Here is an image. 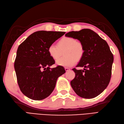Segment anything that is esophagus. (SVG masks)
<instances>
[{"label":"esophagus","mask_w":124,"mask_h":124,"mask_svg":"<svg viewBox=\"0 0 124 124\" xmlns=\"http://www.w3.org/2000/svg\"><path fill=\"white\" fill-rule=\"evenodd\" d=\"M65 70H66V71H68L70 70V69L67 68V67H66V68H65Z\"/></svg>","instance_id":"esophagus-1"}]
</instances>
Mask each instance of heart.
Masks as SVG:
<instances>
[{"label":"heart","instance_id":"b5f03b06","mask_svg":"<svg viewBox=\"0 0 124 124\" xmlns=\"http://www.w3.org/2000/svg\"><path fill=\"white\" fill-rule=\"evenodd\" d=\"M64 57L56 61V64L62 67H69L74 66L77 60L83 58L85 49L83 44L71 37H64L58 41L57 46L50 44L48 47V53L54 60L58 59L62 52Z\"/></svg>","mask_w":124,"mask_h":124}]
</instances>
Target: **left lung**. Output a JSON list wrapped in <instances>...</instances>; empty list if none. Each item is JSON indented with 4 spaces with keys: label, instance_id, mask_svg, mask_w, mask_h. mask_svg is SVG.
Segmentation results:
<instances>
[{
    "label": "left lung",
    "instance_id": "8db88e82",
    "mask_svg": "<svg viewBox=\"0 0 124 124\" xmlns=\"http://www.w3.org/2000/svg\"><path fill=\"white\" fill-rule=\"evenodd\" d=\"M79 40L85 53L76 67L73 68L75 77L70 81L71 87L80 97L90 99L97 97L109 83L114 56L107 42L89 29L72 31L65 35Z\"/></svg>",
    "mask_w": 124,
    "mask_h": 124
}]
</instances>
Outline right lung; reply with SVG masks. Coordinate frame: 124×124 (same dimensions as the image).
I'll list each match as a JSON object with an SVG mask.
<instances>
[{"label": "right lung", "instance_id": "obj_1", "mask_svg": "<svg viewBox=\"0 0 124 124\" xmlns=\"http://www.w3.org/2000/svg\"><path fill=\"white\" fill-rule=\"evenodd\" d=\"M65 32L38 31L21 44L14 63L18 84L23 95L35 101L48 97L55 88L58 78L64 74L62 66L50 68L55 64L48 47Z\"/></svg>", "mask_w": 124, "mask_h": 124}]
</instances>
